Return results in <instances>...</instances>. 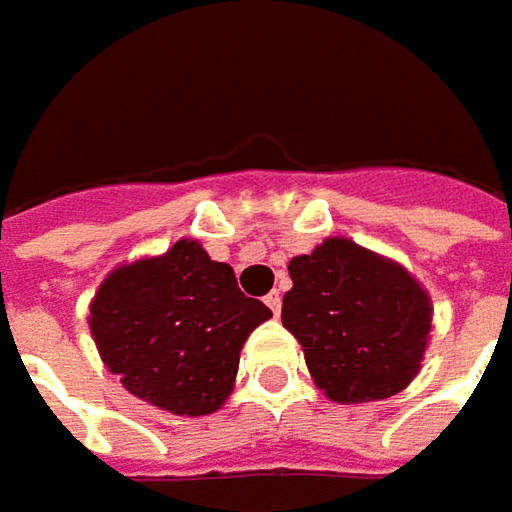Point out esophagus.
<instances>
[{
	"mask_svg": "<svg viewBox=\"0 0 512 512\" xmlns=\"http://www.w3.org/2000/svg\"><path fill=\"white\" fill-rule=\"evenodd\" d=\"M266 306H269V309H272V315H280V306H283V295H280L278 289H272V292H269V295H266Z\"/></svg>",
	"mask_w": 512,
	"mask_h": 512,
	"instance_id": "34e87169",
	"label": "esophagus"
}]
</instances>
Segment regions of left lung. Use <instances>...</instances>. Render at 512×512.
<instances>
[{
	"instance_id": "1",
	"label": "left lung",
	"mask_w": 512,
	"mask_h": 512,
	"mask_svg": "<svg viewBox=\"0 0 512 512\" xmlns=\"http://www.w3.org/2000/svg\"><path fill=\"white\" fill-rule=\"evenodd\" d=\"M283 326L315 387L335 404L384 401L412 384L433 329V300L410 272L346 237L289 260Z\"/></svg>"
}]
</instances>
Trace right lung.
<instances>
[{"label":"right lung","instance_id":"1","mask_svg":"<svg viewBox=\"0 0 512 512\" xmlns=\"http://www.w3.org/2000/svg\"><path fill=\"white\" fill-rule=\"evenodd\" d=\"M91 338L131 395L171 415H212L232 395L240 349L269 306L237 289L197 240L120 263L91 300Z\"/></svg>","mask_w":512,"mask_h":512}]
</instances>
